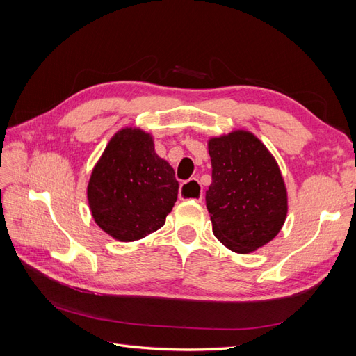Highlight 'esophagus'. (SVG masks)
I'll use <instances>...</instances> for the list:
<instances>
[{
  "mask_svg": "<svg viewBox=\"0 0 356 356\" xmlns=\"http://www.w3.org/2000/svg\"><path fill=\"white\" fill-rule=\"evenodd\" d=\"M179 199L181 200H197L202 202L203 195H202V187L196 179H191L188 182H184L179 187Z\"/></svg>",
  "mask_w": 356,
  "mask_h": 356,
  "instance_id": "34e87169",
  "label": "esophagus"
}]
</instances>
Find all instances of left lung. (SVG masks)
Here are the masks:
<instances>
[{
    "mask_svg": "<svg viewBox=\"0 0 356 356\" xmlns=\"http://www.w3.org/2000/svg\"><path fill=\"white\" fill-rule=\"evenodd\" d=\"M212 184L207 208L224 246L250 254L275 239L288 212L286 187L275 157L255 135L234 131L211 138Z\"/></svg>",
    "mask_w": 356,
    "mask_h": 356,
    "instance_id": "1",
    "label": "left lung"
}]
</instances>
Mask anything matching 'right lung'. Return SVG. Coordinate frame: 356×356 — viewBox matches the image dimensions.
<instances>
[{
	"label": "right lung",
	"mask_w": 356,
	"mask_h": 356,
	"mask_svg": "<svg viewBox=\"0 0 356 356\" xmlns=\"http://www.w3.org/2000/svg\"><path fill=\"white\" fill-rule=\"evenodd\" d=\"M175 172L141 129L118 131L95 165L88 200L95 222L111 238L134 242L159 230L178 197Z\"/></svg>",
	"instance_id": "obj_1"
}]
</instances>
